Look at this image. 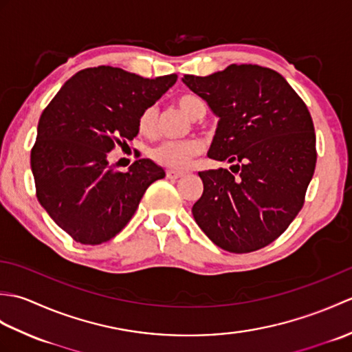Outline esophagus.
I'll return each instance as SVG.
<instances>
[{
    "instance_id": "1",
    "label": "esophagus",
    "mask_w": 352,
    "mask_h": 352,
    "mask_svg": "<svg viewBox=\"0 0 352 352\" xmlns=\"http://www.w3.org/2000/svg\"><path fill=\"white\" fill-rule=\"evenodd\" d=\"M183 175H184V172H182V170H172V169L166 170V178H169V180H177V178H180Z\"/></svg>"
}]
</instances>
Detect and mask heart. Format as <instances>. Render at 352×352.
Listing matches in <instances>:
<instances>
[{
  "mask_svg": "<svg viewBox=\"0 0 352 352\" xmlns=\"http://www.w3.org/2000/svg\"><path fill=\"white\" fill-rule=\"evenodd\" d=\"M178 107L186 116L192 119H198L201 113H204V104L195 96L183 95L177 100ZM157 109L154 106L146 107L139 116V131L145 136H153L157 129ZM201 151V144L195 139L186 140H164L162 144L151 149V159L162 164L164 168L172 170H180L188 166L193 157Z\"/></svg>",
  "mask_w": 352,
  "mask_h": 352,
  "instance_id": "1",
  "label": "heart"
}]
</instances>
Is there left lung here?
I'll use <instances>...</instances> for the list:
<instances>
[{"label": "left lung", "instance_id": "obj_1", "mask_svg": "<svg viewBox=\"0 0 352 352\" xmlns=\"http://www.w3.org/2000/svg\"><path fill=\"white\" fill-rule=\"evenodd\" d=\"M183 81L219 118L208 157L234 163L231 170L199 172L204 192L193 218L222 250L265 248L300 213L315 174L310 111L284 77L258 65H230Z\"/></svg>", "mask_w": 352, "mask_h": 352}]
</instances>
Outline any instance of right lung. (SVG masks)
Masks as SVG:
<instances>
[{
    "label": "right lung",
    "mask_w": 352,
    "mask_h": 352,
    "mask_svg": "<svg viewBox=\"0 0 352 352\" xmlns=\"http://www.w3.org/2000/svg\"><path fill=\"white\" fill-rule=\"evenodd\" d=\"M177 76L144 78L113 66L77 72L42 111L32 148L36 197L74 241L113 239L164 170L148 159L129 172L107 162L116 144L133 140L139 116L175 85Z\"/></svg>",
    "instance_id": "right-lung-1"
}]
</instances>
